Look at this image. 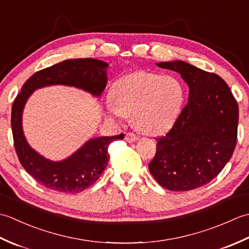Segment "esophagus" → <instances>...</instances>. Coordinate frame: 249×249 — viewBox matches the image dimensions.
I'll use <instances>...</instances> for the list:
<instances>
[{
	"instance_id": "34e87169",
	"label": "esophagus",
	"mask_w": 249,
	"mask_h": 249,
	"mask_svg": "<svg viewBox=\"0 0 249 249\" xmlns=\"http://www.w3.org/2000/svg\"><path fill=\"white\" fill-rule=\"evenodd\" d=\"M137 139H138V137H137V135H135L134 133H127L125 135V140L129 142V143L137 141Z\"/></svg>"
}]
</instances>
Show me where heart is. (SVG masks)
Here are the masks:
<instances>
[{
    "label": "heart",
    "instance_id": "heart-1",
    "mask_svg": "<svg viewBox=\"0 0 249 249\" xmlns=\"http://www.w3.org/2000/svg\"><path fill=\"white\" fill-rule=\"evenodd\" d=\"M183 100V89L176 78L136 71L122 77L111 89L106 115L123 121L133 113L141 131L156 135L167 130L176 121Z\"/></svg>",
    "mask_w": 249,
    "mask_h": 249
}]
</instances>
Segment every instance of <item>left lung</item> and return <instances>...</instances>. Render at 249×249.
Wrapping results in <instances>:
<instances>
[{
    "label": "left lung",
    "mask_w": 249,
    "mask_h": 249,
    "mask_svg": "<svg viewBox=\"0 0 249 249\" xmlns=\"http://www.w3.org/2000/svg\"><path fill=\"white\" fill-rule=\"evenodd\" d=\"M178 72L189 88L188 103L171 130L157 138L151 174L166 189L203 186L223 170L237 139L239 106L223 79L184 61L156 63Z\"/></svg>",
    "instance_id": "obj_1"
}]
</instances>
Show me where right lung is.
<instances>
[{
  "label": "right lung",
  "mask_w": 249,
  "mask_h": 249,
  "mask_svg": "<svg viewBox=\"0 0 249 249\" xmlns=\"http://www.w3.org/2000/svg\"><path fill=\"white\" fill-rule=\"evenodd\" d=\"M109 64L96 59L65 60L35 72L16 97L12 108V130L20 163L43 186L65 194H77L99 178L109 161L108 146L121 134L88 140L63 160L54 161L40 155L28 143L22 128L24 106L35 89L49 86H66L83 89L99 97L107 86Z\"/></svg>",
  "instance_id": "right-lung-1"
}]
</instances>
